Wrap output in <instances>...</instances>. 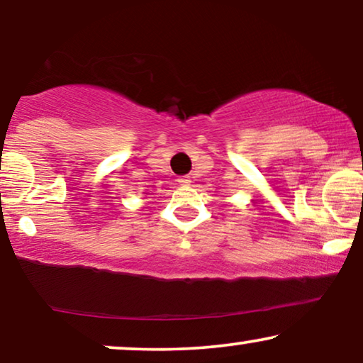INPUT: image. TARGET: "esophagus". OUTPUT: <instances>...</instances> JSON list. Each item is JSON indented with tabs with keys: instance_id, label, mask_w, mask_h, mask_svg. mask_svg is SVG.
<instances>
[{
	"instance_id": "obj_1",
	"label": "esophagus",
	"mask_w": 363,
	"mask_h": 363,
	"mask_svg": "<svg viewBox=\"0 0 363 363\" xmlns=\"http://www.w3.org/2000/svg\"><path fill=\"white\" fill-rule=\"evenodd\" d=\"M177 182H178V185H182V186L190 185V178H188V177H180Z\"/></svg>"
}]
</instances>
